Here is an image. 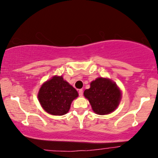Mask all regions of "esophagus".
Returning <instances> with one entry per match:
<instances>
[{"mask_svg":"<svg viewBox=\"0 0 158 158\" xmlns=\"http://www.w3.org/2000/svg\"><path fill=\"white\" fill-rule=\"evenodd\" d=\"M78 94H79V95L81 96H83V89H79V90H78Z\"/></svg>","mask_w":158,"mask_h":158,"instance_id":"obj_1","label":"esophagus"}]
</instances>
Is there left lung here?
Returning a JSON list of instances; mask_svg holds the SVG:
<instances>
[{
	"mask_svg": "<svg viewBox=\"0 0 158 158\" xmlns=\"http://www.w3.org/2000/svg\"><path fill=\"white\" fill-rule=\"evenodd\" d=\"M84 96L89 101L92 109L99 115L113 112L119 104L122 92L116 84L109 78L98 77L85 90Z\"/></svg>",
	"mask_w": 158,
	"mask_h": 158,
	"instance_id": "left-lung-1",
	"label": "left lung"
}]
</instances>
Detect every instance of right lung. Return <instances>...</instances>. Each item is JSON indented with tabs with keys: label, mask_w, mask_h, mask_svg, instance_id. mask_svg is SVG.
<instances>
[{
	"label": "right lung",
	"mask_w": 158,
	"mask_h": 158,
	"mask_svg": "<svg viewBox=\"0 0 158 158\" xmlns=\"http://www.w3.org/2000/svg\"><path fill=\"white\" fill-rule=\"evenodd\" d=\"M77 91L61 76L55 75L44 82L38 93L41 106L47 113L62 116L68 113Z\"/></svg>",
	"instance_id": "right-lung-1"
}]
</instances>
